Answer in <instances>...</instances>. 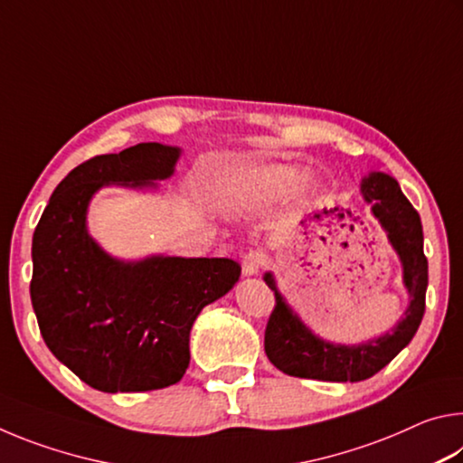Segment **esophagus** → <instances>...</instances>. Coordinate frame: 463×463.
Returning a JSON list of instances; mask_svg holds the SVG:
<instances>
[{
    "label": "esophagus",
    "mask_w": 463,
    "mask_h": 463,
    "mask_svg": "<svg viewBox=\"0 0 463 463\" xmlns=\"http://www.w3.org/2000/svg\"><path fill=\"white\" fill-rule=\"evenodd\" d=\"M265 263H268V255L263 250H249L242 257V273L245 276H257L265 268Z\"/></svg>",
    "instance_id": "esophagus-1"
}]
</instances>
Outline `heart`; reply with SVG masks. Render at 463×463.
<instances>
[{
    "instance_id": "1",
    "label": "heart",
    "mask_w": 463,
    "mask_h": 463,
    "mask_svg": "<svg viewBox=\"0 0 463 463\" xmlns=\"http://www.w3.org/2000/svg\"><path fill=\"white\" fill-rule=\"evenodd\" d=\"M304 182V171L292 165H268L255 169L247 194L253 200L273 202L292 194Z\"/></svg>"
}]
</instances>
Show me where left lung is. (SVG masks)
<instances>
[{
  "label": "left lung",
  "instance_id": "8db88e82",
  "mask_svg": "<svg viewBox=\"0 0 463 463\" xmlns=\"http://www.w3.org/2000/svg\"><path fill=\"white\" fill-rule=\"evenodd\" d=\"M364 200L386 231L401 257L402 281L411 296L409 308L394 328L359 345H335L320 339L302 323L276 286L271 273L265 284L276 294V307L265 328V354L279 372L294 378L325 382H362L386 367L412 341L425 315L429 263L422 250V224L394 177L373 171L362 179Z\"/></svg>",
  "mask_w": 463,
  "mask_h": 463
}]
</instances>
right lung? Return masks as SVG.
Returning <instances> with one entry per match:
<instances>
[{
	"label": "right lung",
	"instance_id": "add662e5",
	"mask_svg": "<svg viewBox=\"0 0 463 463\" xmlns=\"http://www.w3.org/2000/svg\"><path fill=\"white\" fill-rule=\"evenodd\" d=\"M182 148L140 143L77 165L52 192L33 237L30 298L52 355L101 392H148L184 378L190 331L203 307L237 284L221 257L153 255L122 261L88 232V206L104 185L156 187Z\"/></svg>",
	"mask_w": 463,
	"mask_h": 463
}]
</instances>
